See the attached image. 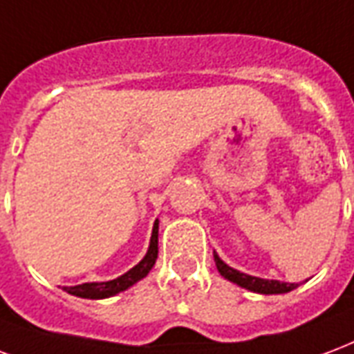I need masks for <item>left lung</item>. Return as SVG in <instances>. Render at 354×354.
<instances>
[{
  "label": "left lung",
  "mask_w": 354,
  "mask_h": 354,
  "mask_svg": "<svg viewBox=\"0 0 354 354\" xmlns=\"http://www.w3.org/2000/svg\"><path fill=\"white\" fill-rule=\"evenodd\" d=\"M215 257V264L218 273L223 275L224 279L232 281L236 283L237 286L241 288H247L251 292H259V294H285L294 290L298 283H281V281L275 279H260V277H254V275H247V273L239 272V270H234L232 266H228L224 262L216 252H213Z\"/></svg>",
  "instance_id": "1"
}]
</instances>
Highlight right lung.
I'll list each match as a JSON object with an SVG mask.
<instances>
[{"label":"right lung","mask_w":354,"mask_h":354,"mask_svg":"<svg viewBox=\"0 0 354 354\" xmlns=\"http://www.w3.org/2000/svg\"><path fill=\"white\" fill-rule=\"evenodd\" d=\"M156 259H158V221H154V224H152L151 243H149L147 254L141 259L139 264L133 266L131 270H128L117 279L103 281V283H82V285L64 286V290L68 294H73V296H79V298H88V300H103V298L117 296L118 292H122L126 288L136 285L138 281L147 277Z\"/></svg>","instance_id":"obj_1"}]
</instances>
